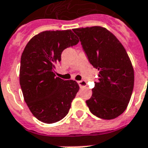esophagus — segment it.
<instances>
[{"label":"esophagus","instance_id":"34e87169","mask_svg":"<svg viewBox=\"0 0 148 148\" xmlns=\"http://www.w3.org/2000/svg\"><path fill=\"white\" fill-rule=\"evenodd\" d=\"M78 85H79V86L81 88H82V87H85V86L87 85V83H86V82H85V81H79V82H78Z\"/></svg>","mask_w":148,"mask_h":148}]
</instances>
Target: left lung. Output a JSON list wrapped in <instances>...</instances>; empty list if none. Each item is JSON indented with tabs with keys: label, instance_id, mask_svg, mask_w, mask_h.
<instances>
[{
	"label": "left lung",
	"instance_id": "left-lung-1",
	"mask_svg": "<svg viewBox=\"0 0 148 148\" xmlns=\"http://www.w3.org/2000/svg\"><path fill=\"white\" fill-rule=\"evenodd\" d=\"M73 31L89 63L99 71L86 104L99 119H115L125 110L133 90L134 71L130 57L118 38L106 28L85 27Z\"/></svg>",
	"mask_w": 148,
	"mask_h": 148
}]
</instances>
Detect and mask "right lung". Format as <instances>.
<instances>
[{
  "instance_id": "obj_1",
  "label": "right lung",
  "mask_w": 148,
  "mask_h": 148,
  "mask_svg": "<svg viewBox=\"0 0 148 148\" xmlns=\"http://www.w3.org/2000/svg\"><path fill=\"white\" fill-rule=\"evenodd\" d=\"M78 42L71 29L44 31L33 37L23 52L19 83L24 100L33 115L44 123L63 119L79 90L75 81H64L54 74L63 50Z\"/></svg>"
}]
</instances>
